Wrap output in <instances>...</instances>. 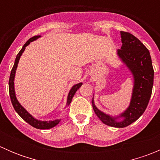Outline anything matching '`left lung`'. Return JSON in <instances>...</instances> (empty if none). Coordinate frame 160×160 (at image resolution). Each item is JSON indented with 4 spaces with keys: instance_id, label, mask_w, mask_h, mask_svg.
<instances>
[{
    "instance_id": "1",
    "label": "left lung",
    "mask_w": 160,
    "mask_h": 160,
    "mask_svg": "<svg viewBox=\"0 0 160 160\" xmlns=\"http://www.w3.org/2000/svg\"><path fill=\"white\" fill-rule=\"evenodd\" d=\"M122 46L117 54L127 66L134 78L132 99L128 108L117 117H112L100 111L95 106L93 98L92 106L100 120L105 125L114 128H125L139 118L147 108L152 94L154 70L151 56L147 48L132 34L121 32ZM122 117V120H117Z\"/></svg>"
}]
</instances>
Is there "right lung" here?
Wrapping results in <instances>:
<instances>
[{"label":"right lung","mask_w":160,"mask_h":160,"mask_svg":"<svg viewBox=\"0 0 160 160\" xmlns=\"http://www.w3.org/2000/svg\"><path fill=\"white\" fill-rule=\"evenodd\" d=\"M39 37H41V35H35V36L32 37L30 39H28V41L25 42V44L24 45L22 49H21V51L18 53L17 56H16L15 61H14V66H13L12 70H11L10 78H9V94H10L11 101V103H12V105L13 107H14V110H15L16 112L19 114V116H20L23 120H25L27 123L29 124V125H32V127H34V128H38V129H49V128H53V127L56 126V125H57L60 122L61 119H56V120L49 121V122H47V121L37 120V119H35L33 116L31 115L21 105V104L17 100V98H16L15 95V91H14V77H15L16 70H17L18 64L21 56L22 55L23 52L25 51V47H26L27 46H28V45L30 44V42L35 41V40H36L37 38H38ZM82 84H83L82 83H77V84L73 85L72 88H71L70 92H69L68 97H67V106L70 105L74 94H75V93L77 92V90L81 87Z\"/></svg>","instance_id":"right-lung-1"}]
</instances>
